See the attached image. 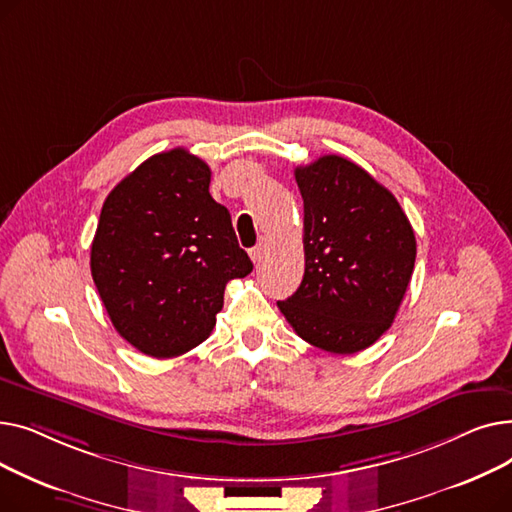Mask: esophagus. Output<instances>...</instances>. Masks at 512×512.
Segmentation results:
<instances>
[{
    "mask_svg": "<svg viewBox=\"0 0 512 512\" xmlns=\"http://www.w3.org/2000/svg\"><path fill=\"white\" fill-rule=\"evenodd\" d=\"M265 249H267V242H265V240H261L257 247H253V249L249 251V255H251L253 263H261V259H263V255H265Z\"/></svg>",
    "mask_w": 512,
    "mask_h": 512,
    "instance_id": "34e87169",
    "label": "esophagus"
}]
</instances>
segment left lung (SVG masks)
<instances>
[{"instance_id": "obj_1", "label": "left lung", "mask_w": 512, "mask_h": 512, "mask_svg": "<svg viewBox=\"0 0 512 512\" xmlns=\"http://www.w3.org/2000/svg\"><path fill=\"white\" fill-rule=\"evenodd\" d=\"M294 178L305 209V276L278 307L305 342L359 353L392 326L405 297L413 226L388 188L351 159L324 155Z\"/></svg>"}]
</instances>
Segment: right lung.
<instances>
[{
	"mask_svg": "<svg viewBox=\"0 0 512 512\" xmlns=\"http://www.w3.org/2000/svg\"><path fill=\"white\" fill-rule=\"evenodd\" d=\"M209 182L205 161L176 147L143 161L101 207L93 282L116 332L155 359L201 344L226 284L253 272Z\"/></svg>",
	"mask_w": 512,
	"mask_h": 512,
	"instance_id": "obj_1",
	"label": "right lung"
}]
</instances>
